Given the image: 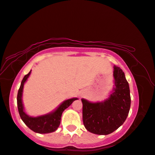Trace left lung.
Masks as SVG:
<instances>
[{"label": "left lung", "mask_w": 155, "mask_h": 155, "mask_svg": "<svg viewBox=\"0 0 155 155\" xmlns=\"http://www.w3.org/2000/svg\"><path fill=\"white\" fill-rule=\"evenodd\" d=\"M114 86L107 99L92 102L82 98L83 122L89 132L108 135L124 124L130 107L128 83L120 67L114 66Z\"/></svg>", "instance_id": "obj_1"}]
</instances>
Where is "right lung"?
I'll return each mask as SVG.
<instances>
[{"instance_id":"1","label":"right lung","mask_w":155,"mask_h":155,"mask_svg":"<svg viewBox=\"0 0 155 155\" xmlns=\"http://www.w3.org/2000/svg\"><path fill=\"white\" fill-rule=\"evenodd\" d=\"M31 70L23 78L18 91V93H17V107H18L19 116L24 123L34 132L38 133V134H49V133L54 132L58 129L60 126L62 112H64L65 109L71 105V104L74 100H78V98L74 97V98L64 100L58 106V107H57L55 110L48 114L38 117L29 116L25 112V109H24L22 103V93L24 85L27 81L29 75L31 74Z\"/></svg>"}]
</instances>
